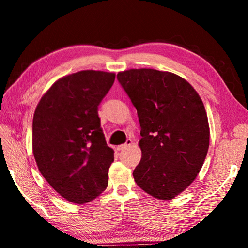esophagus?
<instances>
[{"label":"esophagus","instance_id":"34e87169","mask_svg":"<svg viewBox=\"0 0 248 248\" xmlns=\"http://www.w3.org/2000/svg\"><path fill=\"white\" fill-rule=\"evenodd\" d=\"M132 144V140H130V139H128L127 140V142H125L124 144H121V145H118L117 146V150L118 151H124V150H125L127 148H129L130 145Z\"/></svg>","mask_w":248,"mask_h":248}]
</instances>
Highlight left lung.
<instances>
[{"label":"left lung","mask_w":248,"mask_h":248,"mask_svg":"<svg viewBox=\"0 0 248 248\" xmlns=\"http://www.w3.org/2000/svg\"><path fill=\"white\" fill-rule=\"evenodd\" d=\"M117 78L140 121L142 157L134 182L154 198L173 199L194 182L207 156L210 130L202 100L170 72L131 69Z\"/></svg>","instance_id":"1"}]
</instances>
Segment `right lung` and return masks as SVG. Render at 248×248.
Listing matches in <instances>:
<instances>
[{"mask_svg": "<svg viewBox=\"0 0 248 248\" xmlns=\"http://www.w3.org/2000/svg\"><path fill=\"white\" fill-rule=\"evenodd\" d=\"M115 73L86 70L59 78L32 119V152L38 170L70 202H90L106 189L114 162L100 128L98 105Z\"/></svg>", "mask_w": 248, "mask_h": 248, "instance_id": "1", "label": "right lung"}]
</instances>
